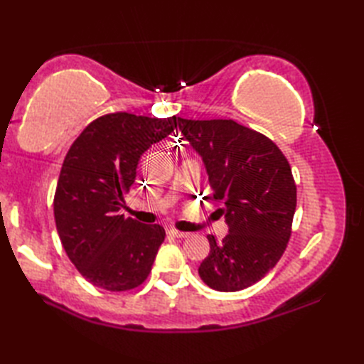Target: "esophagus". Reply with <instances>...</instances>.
<instances>
[{"label":"esophagus","mask_w":364,"mask_h":364,"mask_svg":"<svg viewBox=\"0 0 364 364\" xmlns=\"http://www.w3.org/2000/svg\"><path fill=\"white\" fill-rule=\"evenodd\" d=\"M167 233L170 235V236H173V237H188L189 236V233H186V231H178V230H175V228H170V230H167Z\"/></svg>","instance_id":"obj_1"}]
</instances>
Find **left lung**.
Listing matches in <instances>:
<instances>
[{"label":"left lung","instance_id":"8db88e82","mask_svg":"<svg viewBox=\"0 0 364 364\" xmlns=\"http://www.w3.org/2000/svg\"><path fill=\"white\" fill-rule=\"evenodd\" d=\"M183 139L202 158L214 198L228 225L198 275L210 288L235 292L259 282L288 245L297 194L291 167L280 149L257 131L235 120L178 117Z\"/></svg>","mask_w":364,"mask_h":364}]
</instances>
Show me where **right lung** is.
<instances>
[{"mask_svg": "<svg viewBox=\"0 0 364 364\" xmlns=\"http://www.w3.org/2000/svg\"><path fill=\"white\" fill-rule=\"evenodd\" d=\"M175 127L176 117L107 114L84 128L67 153L54 194V220L68 258L98 288L128 291L150 274L166 231L125 218L120 210L142 153Z\"/></svg>", "mask_w": 364, "mask_h": 364, "instance_id": "obj_1", "label": "right lung"}]
</instances>
